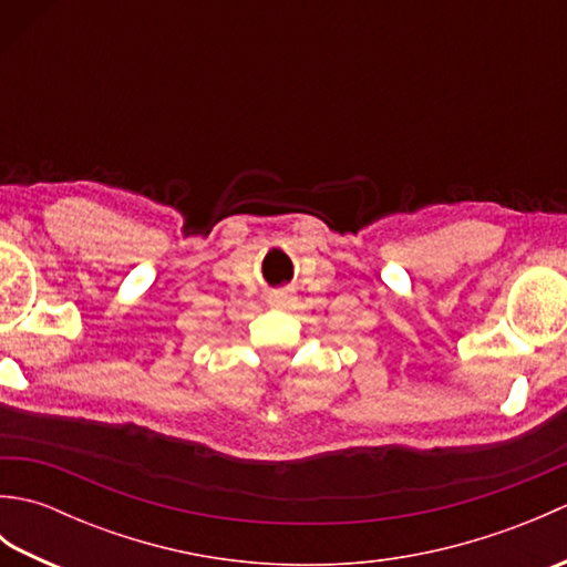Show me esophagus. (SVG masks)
Segmentation results:
<instances>
[{
    "label": "esophagus",
    "mask_w": 567,
    "mask_h": 567,
    "mask_svg": "<svg viewBox=\"0 0 567 567\" xmlns=\"http://www.w3.org/2000/svg\"><path fill=\"white\" fill-rule=\"evenodd\" d=\"M290 292H275V305H280V307H285L287 302H290Z\"/></svg>",
    "instance_id": "obj_1"
}]
</instances>
